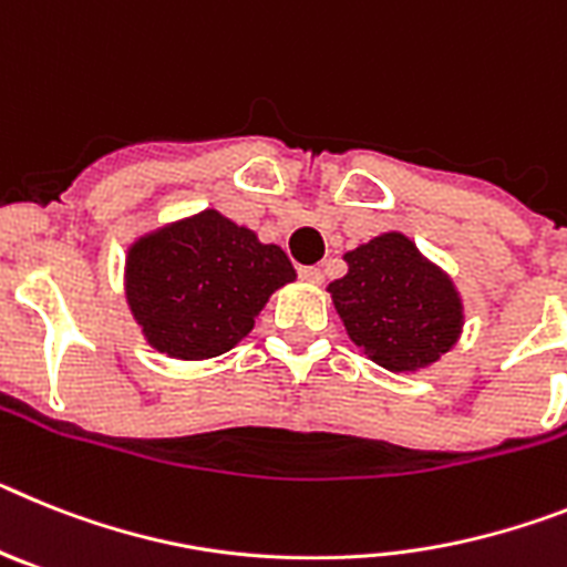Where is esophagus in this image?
Here are the masks:
<instances>
[{"label": "esophagus", "mask_w": 567, "mask_h": 567, "mask_svg": "<svg viewBox=\"0 0 567 567\" xmlns=\"http://www.w3.org/2000/svg\"><path fill=\"white\" fill-rule=\"evenodd\" d=\"M299 277H302V282L308 285H319L322 282V270L317 268V265H305V268H299Z\"/></svg>", "instance_id": "1"}]
</instances>
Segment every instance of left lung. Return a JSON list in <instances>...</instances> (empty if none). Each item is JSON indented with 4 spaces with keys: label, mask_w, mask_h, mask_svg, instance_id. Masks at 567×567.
Here are the masks:
<instances>
[{
    "label": "left lung",
    "mask_w": 567,
    "mask_h": 567,
    "mask_svg": "<svg viewBox=\"0 0 567 567\" xmlns=\"http://www.w3.org/2000/svg\"><path fill=\"white\" fill-rule=\"evenodd\" d=\"M348 274L328 285L359 351L393 373H416L454 351L465 305L454 279L400 230H385L342 256Z\"/></svg>",
    "instance_id": "8db88e82"
}]
</instances>
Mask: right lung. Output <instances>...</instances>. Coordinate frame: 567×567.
Instances as JSON below:
<instances>
[{"label": "right lung", "mask_w": 567, "mask_h": 567, "mask_svg": "<svg viewBox=\"0 0 567 567\" xmlns=\"http://www.w3.org/2000/svg\"><path fill=\"white\" fill-rule=\"evenodd\" d=\"M297 279L279 245L216 208L136 236L125 254L131 317L167 359L202 362L243 342L268 299Z\"/></svg>", "instance_id": "right-lung-1"}]
</instances>
